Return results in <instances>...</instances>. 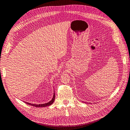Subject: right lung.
<instances>
[{"instance_id":"add662e5","label":"right lung","mask_w":130,"mask_h":130,"mask_svg":"<svg viewBox=\"0 0 130 130\" xmlns=\"http://www.w3.org/2000/svg\"><path fill=\"white\" fill-rule=\"evenodd\" d=\"M55 94L54 93V95H53V97L52 98V100L50 102H49L46 103H45V104H40V105H36V104H32V103H28V102H25L28 105H31L33 106H35V107H46V106H50L51 105L52 103L54 102V101H55Z\"/></svg>"}]
</instances>
